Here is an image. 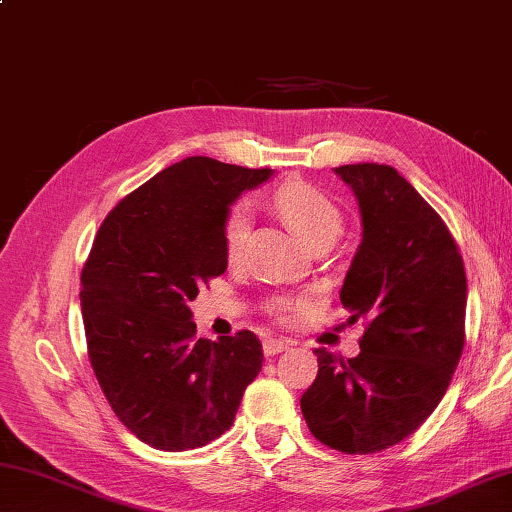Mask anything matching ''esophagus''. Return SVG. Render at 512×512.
<instances>
[{
	"mask_svg": "<svg viewBox=\"0 0 512 512\" xmlns=\"http://www.w3.org/2000/svg\"><path fill=\"white\" fill-rule=\"evenodd\" d=\"M288 347H291V342H288V340H275V338L264 340V353H266V356H277V353L286 351Z\"/></svg>",
	"mask_w": 512,
	"mask_h": 512,
	"instance_id": "obj_1",
	"label": "esophagus"
}]
</instances>
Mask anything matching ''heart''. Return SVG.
Here are the masks:
<instances>
[{
	"instance_id": "obj_1",
	"label": "heart",
	"mask_w": 512,
	"mask_h": 512,
	"mask_svg": "<svg viewBox=\"0 0 512 512\" xmlns=\"http://www.w3.org/2000/svg\"><path fill=\"white\" fill-rule=\"evenodd\" d=\"M275 208L297 235L311 246L333 241L342 232V212L327 192L311 183L291 181L275 192ZM250 232V217L246 206H235L228 212L224 239L230 259L239 257Z\"/></svg>"
}]
</instances>
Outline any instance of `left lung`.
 <instances>
[{
  "label": "left lung",
  "mask_w": 512,
  "mask_h": 512,
  "mask_svg": "<svg viewBox=\"0 0 512 512\" xmlns=\"http://www.w3.org/2000/svg\"><path fill=\"white\" fill-rule=\"evenodd\" d=\"M356 194L362 241L340 288L349 322L365 320L356 358L318 353L300 398L320 443L345 454L392 448L425 423L466 342L468 282L443 219L392 165H340Z\"/></svg>",
  "instance_id": "1"
}]
</instances>
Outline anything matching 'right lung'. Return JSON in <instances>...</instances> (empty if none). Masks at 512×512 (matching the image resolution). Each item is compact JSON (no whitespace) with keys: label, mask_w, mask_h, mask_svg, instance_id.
<instances>
[{"label":"right lung","mask_w":512,"mask_h":512,"mask_svg":"<svg viewBox=\"0 0 512 512\" xmlns=\"http://www.w3.org/2000/svg\"><path fill=\"white\" fill-rule=\"evenodd\" d=\"M271 176L190 156L127 194L91 246L80 277L91 367L120 423L156 450L219 439L262 371L253 331L197 338L190 302L226 273L230 206Z\"/></svg>","instance_id":"right-lung-1"}]
</instances>
